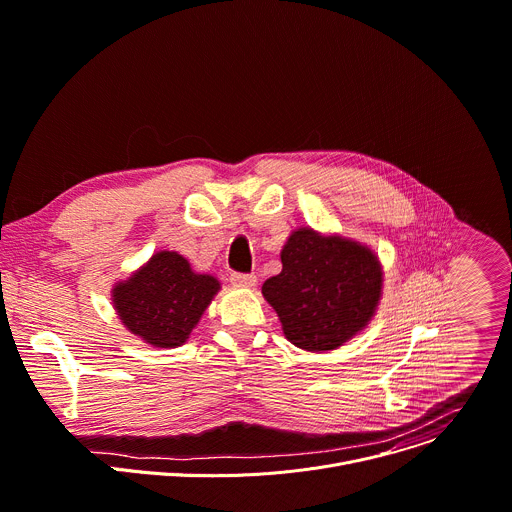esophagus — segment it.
<instances>
[{
  "label": "esophagus",
  "mask_w": 512,
  "mask_h": 512,
  "mask_svg": "<svg viewBox=\"0 0 512 512\" xmlns=\"http://www.w3.org/2000/svg\"><path fill=\"white\" fill-rule=\"evenodd\" d=\"M230 284L237 288H253L257 284V277L253 273H232Z\"/></svg>",
  "instance_id": "obj_1"
}]
</instances>
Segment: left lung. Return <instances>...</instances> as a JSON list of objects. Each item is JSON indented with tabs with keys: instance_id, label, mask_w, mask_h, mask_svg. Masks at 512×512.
<instances>
[{
	"instance_id": "1",
	"label": "left lung",
	"mask_w": 512,
	"mask_h": 512,
	"mask_svg": "<svg viewBox=\"0 0 512 512\" xmlns=\"http://www.w3.org/2000/svg\"><path fill=\"white\" fill-rule=\"evenodd\" d=\"M280 257L282 271L269 277L261 294L292 345L312 353L333 351L374 318L384 269L367 245L300 226Z\"/></svg>"
}]
</instances>
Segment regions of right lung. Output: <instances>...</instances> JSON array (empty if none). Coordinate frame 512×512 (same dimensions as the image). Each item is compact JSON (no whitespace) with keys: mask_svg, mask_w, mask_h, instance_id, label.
<instances>
[{"mask_svg":"<svg viewBox=\"0 0 512 512\" xmlns=\"http://www.w3.org/2000/svg\"><path fill=\"white\" fill-rule=\"evenodd\" d=\"M218 290L214 275L163 249L112 286V304L128 333L151 347L173 349L190 339Z\"/></svg>","mask_w":512,"mask_h":512,"instance_id":"right-lung-1","label":"right lung"}]
</instances>
